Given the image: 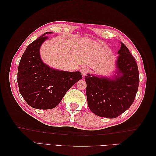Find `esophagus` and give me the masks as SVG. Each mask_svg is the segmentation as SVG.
Returning a JSON list of instances; mask_svg holds the SVG:
<instances>
[{"label":"esophagus","instance_id":"34e87169","mask_svg":"<svg viewBox=\"0 0 156 156\" xmlns=\"http://www.w3.org/2000/svg\"><path fill=\"white\" fill-rule=\"evenodd\" d=\"M81 74L83 76H85V75L89 73V69L87 67H83L81 69Z\"/></svg>","mask_w":156,"mask_h":156}]
</instances>
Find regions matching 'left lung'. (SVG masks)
Listing matches in <instances>:
<instances>
[{
	"label": "left lung",
	"instance_id": "1",
	"mask_svg": "<svg viewBox=\"0 0 156 156\" xmlns=\"http://www.w3.org/2000/svg\"><path fill=\"white\" fill-rule=\"evenodd\" d=\"M118 53V75L113 79L90 74L84 77L88 107L99 116H120L132 105L138 90L139 73L135 59L122 42Z\"/></svg>",
	"mask_w": 156,
	"mask_h": 156
}]
</instances>
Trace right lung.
<instances>
[{
    "label": "right lung",
    "mask_w": 156,
    "mask_h": 156,
    "mask_svg": "<svg viewBox=\"0 0 156 156\" xmlns=\"http://www.w3.org/2000/svg\"><path fill=\"white\" fill-rule=\"evenodd\" d=\"M49 33L52 32L44 33L28 45L18 67L20 94L28 105L38 109L57 106L68 90L82 79L81 72L54 69L42 62L40 48Z\"/></svg>",
    "instance_id": "right-lung-1"
}]
</instances>
